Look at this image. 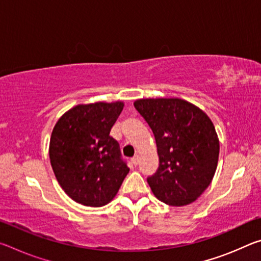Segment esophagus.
Listing matches in <instances>:
<instances>
[{
    "label": "esophagus",
    "instance_id": "1",
    "mask_svg": "<svg viewBox=\"0 0 261 261\" xmlns=\"http://www.w3.org/2000/svg\"><path fill=\"white\" fill-rule=\"evenodd\" d=\"M131 163H132V165H134L135 167H136V166H138V163H139V158H138V156L132 158V159H131Z\"/></svg>",
    "mask_w": 261,
    "mask_h": 261
}]
</instances>
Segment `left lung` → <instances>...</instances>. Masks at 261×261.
Masks as SVG:
<instances>
[{"label": "left lung", "instance_id": "left-lung-1", "mask_svg": "<svg viewBox=\"0 0 261 261\" xmlns=\"http://www.w3.org/2000/svg\"><path fill=\"white\" fill-rule=\"evenodd\" d=\"M134 105L155 138L160 163L147 178L154 196L170 206L191 204L208 188L218 166L220 143L211 118L177 98Z\"/></svg>", "mask_w": 261, "mask_h": 261}]
</instances>
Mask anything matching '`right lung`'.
I'll list each match as a JSON object with an SVG mask.
<instances>
[{"label": "right lung", "instance_id": "obj_1", "mask_svg": "<svg viewBox=\"0 0 261 261\" xmlns=\"http://www.w3.org/2000/svg\"><path fill=\"white\" fill-rule=\"evenodd\" d=\"M123 107L122 101L78 105L53 129L51 168L61 188L78 204L107 205L129 173L120 145L109 136Z\"/></svg>", "mask_w": 261, "mask_h": 261}]
</instances>
